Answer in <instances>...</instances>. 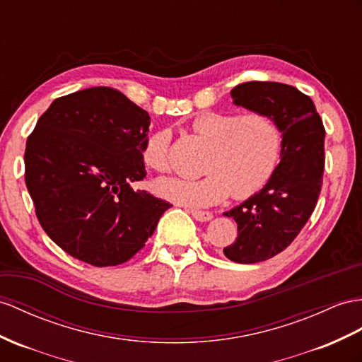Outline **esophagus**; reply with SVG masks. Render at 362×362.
Here are the masks:
<instances>
[{
    "label": "esophagus",
    "mask_w": 362,
    "mask_h": 362,
    "mask_svg": "<svg viewBox=\"0 0 362 362\" xmlns=\"http://www.w3.org/2000/svg\"><path fill=\"white\" fill-rule=\"evenodd\" d=\"M189 214L196 218L197 221H209L212 218V214L208 211H199V209H191Z\"/></svg>",
    "instance_id": "obj_1"
}]
</instances>
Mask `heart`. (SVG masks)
<instances>
[{
  "instance_id": "1",
  "label": "heart",
  "mask_w": 362,
  "mask_h": 362,
  "mask_svg": "<svg viewBox=\"0 0 362 362\" xmlns=\"http://www.w3.org/2000/svg\"><path fill=\"white\" fill-rule=\"evenodd\" d=\"M192 132L209 148L203 160L206 174L197 179L162 177L154 182L157 196L182 206L203 208L229 194L245 200L260 192L272 179L281 157V132L264 111H202L191 122ZM171 133L157 129L142 144L144 163L157 173L170 168Z\"/></svg>"
}]
</instances>
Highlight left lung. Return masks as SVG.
<instances>
[{
    "instance_id": "8db88e82",
    "label": "left lung",
    "mask_w": 362,
    "mask_h": 362,
    "mask_svg": "<svg viewBox=\"0 0 362 362\" xmlns=\"http://www.w3.org/2000/svg\"><path fill=\"white\" fill-rule=\"evenodd\" d=\"M235 105L264 111L283 133L281 160L255 196L225 212L237 223L235 242L223 249L235 263L269 260L289 246L317 206L324 173V129L312 99L280 82H243L230 91Z\"/></svg>"
}]
</instances>
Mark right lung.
<instances>
[{"mask_svg":"<svg viewBox=\"0 0 362 362\" xmlns=\"http://www.w3.org/2000/svg\"><path fill=\"white\" fill-rule=\"evenodd\" d=\"M150 116L122 93L93 87L54 99L25 144V185L42 229L91 266L128 262L154 233L168 202L129 183Z\"/></svg>","mask_w":362,"mask_h":362,"instance_id":"1","label":"right lung"}]
</instances>
